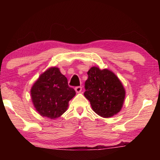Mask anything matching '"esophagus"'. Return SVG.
<instances>
[{"label":"esophagus","instance_id":"1","mask_svg":"<svg viewBox=\"0 0 160 160\" xmlns=\"http://www.w3.org/2000/svg\"><path fill=\"white\" fill-rule=\"evenodd\" d=\"M75 92H76L77 93L81 92H82V87H80V86L76 87V88H75Z\"/></svg>","mask_w":160,"mask_h":160}]
</instances>
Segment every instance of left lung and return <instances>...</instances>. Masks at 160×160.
<instances>
[{"mask_svg": "<svg viewBox=\"0 0 160 160\" xmlns=\"http://www.w3.org/2000/svg\"><path fill=\"white\" fill-rule=\"evenodd\" d=\"M88 75L84 95L90 102L94 112L104 118L120 112L126 93L116 75L109 70L97 67H92Z\"/></svg>", "mask_w": 160, "mask_h": 160, "instance_id": "8db88e82", "label": "left lung"}]
</instances>
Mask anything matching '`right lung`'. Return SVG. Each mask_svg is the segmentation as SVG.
Returning <instances> with one entry per match:
<instances>
[{
	"instance_id": "obj_1",
	"label": "right lung",
	"mask_w": 160,
	"mask_h": 160,
	"mask_svg": "<svg viewBox=\"0 0 160 160\" xmlns=\"http://www.w3.org/2000/svg\"><path fill=\"white\" fill-rule=\"evenodd\" d=\"M75 95L74 89L68 86L67 78L56 67L46 70L31 89L36 110L41 116L51 119L63 114Z\"/></svg>"
}]
</instances>
